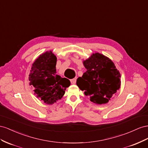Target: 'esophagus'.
I'll use <instances>...</instances> for the list:
<instances>
[{
	"mask_svg": "<svg viewBox=\"0 0 148 148\" xmlns=\"http://www.w3.org/2000/svg\"><path fill=\"white\" fill-rule=\"evenodd\" d=\"M71 82L73 84H75L76 82V78H74L73 79H71Z\"/></svg>",
	"mask_w": 148,
	"mask_h": 148,
	"instance_id": "34e87169",
	"label": "esophagus"
}]
</instances>
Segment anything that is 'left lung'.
<instances>
[{"label":"left lung","instance_id":"obj_1","mask_svg":"<svg viewBox=\"0 0 148 148\" xmlns=\"http://www.w3.org/2000/svg\"><path fill=\"white\" fill-rule=\"evenodd\" d=\"M87 71L76 84L95 104H105L119 90L121 74L113 62L103 54L95 53L83 61Z\"/></svg>","mask_w":148,"mask_h":148}]
</instances>
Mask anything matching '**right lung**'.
Wrapping results in <instances>:
<instances>
[{"mask_svg":"<svg viewBox=\"0 0 148 148\" xmlns=\"http://www.w3.org/2000/svg\"><path fill=\"white\" fill-rule=\"evenodd\" d=\"M56 61L51 50L42 53L32 64L28 77L36 97L48 105L61 99L71 85L69 79L56 74Z\"/></svg>","mask_w":148,"mask_h":148,"instance_id":"add662e5","label":"right lung"}]
</instances>
